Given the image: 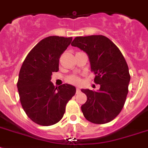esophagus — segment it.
I'll return each instance as SVG.
<instances>
[{
	"label": "esophagus",
	"instance_id": "esophagus-1",
	"mask_svg": "<svg viewBox=\"0 0 148 148\" xmlns=\"http://www.w3.org/2000/svg\"><path fill=\"white\" fill-rule=\"evenodd\" d=\"M76 92L77 93L80 92V88H76Z\"/></svg>",
	"mask_w": 148,
	"mask_h": 148
}]
</instances>
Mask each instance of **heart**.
<instances>
[{"label": "heart", "instance_id": "heart-1", "mask_svg": "<svg viewBox=\"0 0 148 148\" xmlns=\"http://www.w3.org/2000/svg\"><path fill=\"white\" fill-rule=\"evenodd\" d=\"M80 78H79L78 77L76 76H72L70 77L69 78H68V82L71 84H78L80 83Z\"/></svg>", "mask_w": 148, "mask_h": 148}]
</instances>
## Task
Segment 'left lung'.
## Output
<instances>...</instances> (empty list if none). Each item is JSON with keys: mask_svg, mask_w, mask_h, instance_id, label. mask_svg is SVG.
<instances>
[{"mask_svg": "<svg viewBox=\"0 0 148 148\" xmlns=\"http://www.w3.org/2000/svg\"><path fill=\"white\" fill-rule=\"evenodd\" d=\"M72 46L88 56L95 82L100 84L97 91L81 89L87 101L81 106L86 119L95 124H106L119 114L128 93L131 77L128 66L118 47L103 35L77 37Z\"/></svg>", "mask_w": 148, "mask_h": 148, "instance_id": "1", "label": "left lung"}]
</instances>
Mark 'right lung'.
<instances>
[{
    "label": "right lung",
    "instance_id": "obj_1",
    "mask_svg": "<svg viewBox=\"0 0 148 148\" xmlns=\"http://www.w3.org/2000/svg\"><path fill=\"white\" fill-rule=\"evenodd\" d=\"M72 38L49 36L31 50L20 70L17 89L23 109L34 123L51 126L60 121L66 104L76 88L64 84L56 88L51 82L53 72L59 70V58Z\"/></svg>",
    "mask_w": 148,
    "mask_h": 148
}]
</instances>
